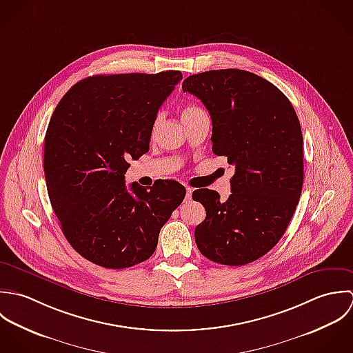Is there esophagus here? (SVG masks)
<instances>
[{
  "instance_id": "esophagus-1",
  "label": "esophagus",
  "mask_w": 353,
  "mask_h": 353,
  "mask_svg": "<svg viewBox=\"0 0 353 353\" xmlns=\"http://www.w3.org/2000/svg\"><path fill=\"white\" fill-rule=\"evenodd\" d=\"M192 191H194L192 188H190V187L187 188V194H185V202H190V201L192 199Z\"/></svg>"
}]
</instances>
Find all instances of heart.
I'll return each instance as SVG.
<instances>
[{
  "label": "heart",
  "mask_w": 353,
  "mask_h": 353,
  "mask_svg": "<svg viewBox=\"0 0 353 353\" xmlns=\"http://www.w3.org/2000/svg\"><path fill=\"white\" fill-rule=\"evenodd\" d=\"M201 110H202V109H201V108H198V106H195V105H184V106L181 108V110H180V114H181V120H187L188 117L194 116L195 113H198V112H201ZM158 121H159V117H155V121H154V127H157Z\"/></svg>",
  "instance_id": "1"
}]
</instances>
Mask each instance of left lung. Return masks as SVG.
<instances>
[{"mask_svg":"<svg viewBox=\"0 0 353 353\" xmlns=\"http://www.w3.org/2000/svg\"><path fill=\"white\" fill-rule=\"evenodd\" d=\"M183 91L199 98L212 121V152L234 166L232 194L202 188L206 209L195 229L199 251L212 262L243 266L268 254L285 233L301 195L303 135L297 114L274 84L241 70L191 74Z\"/></svg>","mask_w":353,"mask_h":353,"instance_id":"8db88e82","label":"left lung"}]
</instances>
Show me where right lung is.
I'll use <instances>...</instances> for the list:
<instances>
[{"mask_svg":"<svg viewBox=\"0 0 353 353\" xmlns=\"http://www.w3.org/2000/svg\"><path fill=\"white\" fill-rule=\"evenodd\" d=\"M180 71L98 74L59 102L45 137L48 194L76 252L106 269H125L155 251L161 228L185 196L174 180L125 185L128 161L150 148L159 106Z\"/></svg>","mask_w":353,"mask_h":353,"instance_id":"obj_1","label":"right lung"}]
</instances>
